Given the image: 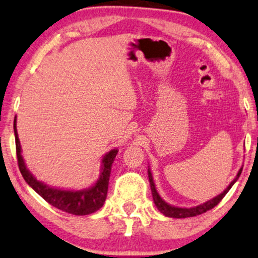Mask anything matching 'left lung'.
<instances>
[{
	"label": "left lung",
	"mask_w": 258,
	"mask_h": 258,
	"mask_svg": "<svg viewBox=\"0 0 258 258\" xmlns=\"http://www.w3.org/2000/svg\"><path fill=\"white\" fill-rule=\"evenodd\" d=\"M242 169L243 168L239 169V172L237 173L236 178L232 180L231 183H230V185L226 187V189L224 190L223 193H220L219 196L215 197L213 199L207 200L206 203L200 204V205L193 206V207H178V206L169 205L168 203H166L165 200H163L161 197H160L158 190H156L155 183H154V180H153L152 172H150V169H148V178H149V182H150V188H152L154 204H155V206L158 207V210L162 213L163 216L170 217V218H187V217H195V216L202 215V213L206 212V211L213 209V207L218 205V204L220 203V200H222L224 197H225L226 193L229 192L230 188H231V187L233 186V183H235L237 180H238L240 173H242Z\"/></svg>",
	"instance_id": "obj_1"
}]
</instances>
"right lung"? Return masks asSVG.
Returning <instances> with one entry per match:
<instances>
[{
  "label": "right lung",
  "mask_w": 258,
  "mask_h": 258,
  "mask_svg": "<svg viewBox=\"0 0 258 258\" xmlns=\"http://www.w3.org/2000/svg\"><path fill=\"white\" fill-rule=\"evenodd\" d=\"M14 134H15V145L16 155H18V163L20 172L26 182L35 190L38 195L51 204L52 206L63 211V212L71 213L76 216H86L90 213L96 212L100 207L104 205L106 195H108L109 178L111 173V166L115 160L118 150L112 149L106 153L102 160V170L96 183L89 188L73 190V189H60L54 188L41 181H38L33 174L26 167L25 160L21 154V145L16 130V119L14 121Z\"/></svg>",
  "instance_id": "right-lung-1"
}]
</instances>
